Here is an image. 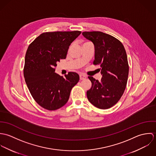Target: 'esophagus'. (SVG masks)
<instances>
[{
    "instance_id": "obj_1",
    "label": "esophagus",
    "mask_w": 156,
    "mask_h": 156,
    "mask_svg": "<svg viewBox=\"0 0 156 156\" xmlns=\"http://www.w3.org/2000/svg\"><path fill=\"white\" fill-rule=\"evenodd\" d=\"M79 76H80V80H83V79H85L87 78V76H85L83 74H80Z\"/></svg>"
}]
</instances>
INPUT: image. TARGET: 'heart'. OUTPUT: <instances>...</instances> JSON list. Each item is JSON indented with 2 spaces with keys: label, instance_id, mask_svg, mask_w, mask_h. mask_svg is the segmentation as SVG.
Masks as SVG:
<instances>
[{
  "label": "heart",
  "instance_id": "obj_1",
  "mask_svg": "<svg viewBox=\"0 0 156 156\" xmlns=\"http://www.w3.org/2000/svg\"><path fill=\"white\" fill-rule=\"evenodd\" d=\"M85 43H87H87H84L83 44H85Z\"/></svg>",
  "mask_w": 156,
  "mask_h": 156
}]
</instances>
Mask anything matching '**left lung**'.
<instances>
[{
  "instance_id": "obj_1",
  "label": "left lung",
  "mask_w": 156,
  "mask_h": 156,
  "mask_svg": "<svg viewBox=\"0 0 156 156\" xmlns=\"http://www.w3.org/2000/svg\"><path fill=\"white\" fill-rule=\"evenodd\" d=\"M82 35L95 47L94 65H100V81L89 76L91 88L87 90L89 102L101 109L111 108L118 103L126 88L129 67L126 50L121 42L100 31L83 32Z\"/></svg>"
}]
</instances>
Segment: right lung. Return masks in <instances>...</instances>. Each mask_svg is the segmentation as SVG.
<instances>
[{
  "instance_id": "obj_1",
  "label": "right lung",
  "mask_w": 156,
  "mask_h": 156,
  "mask_svg": "<svg viewBox=\"0 0 156 156\" xmlns=\"http://www.w3.org/2000/svg\"><path fill=\"white\" fill-rule=\"evenodd\" d=\"M81 31L44 32L32 42L25 55L23 74L35 101L42 108L55 111L68 101L79 75L69 72L65 77L55 73L57 62L66 59L71 43Z\"/></svg>"
}]
</instances>
